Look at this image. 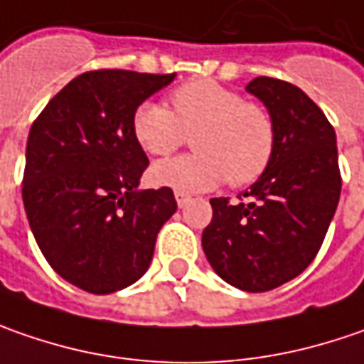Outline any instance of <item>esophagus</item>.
Returning a JSON list of instances; mask_svg holds the SVG:
<instances>
[{"mask_svg": "<svg viewBox=\"0 0 364 364\" xmlns=\"http://www.w3.org/2000/svg\"><path fill=\"white\" fill-rule=\"evenodd\" d=\"M175 199H177V205H179V208H185V205L191 201V198H189L187 193H183V191H175Z\"/></svg>", "mask_w": 364, "mask_h": 364, "instance_id": "1", "label": "esophagus"}]
</instances>
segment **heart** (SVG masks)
<instances>
[{"label":"heart","mask_w":364,"mask_h":364,"mask_svg":"<svg viewBox=\"0 0 364 364\" xmlns=\"http://www.w3.org/2000/svg\"><path fill=\"white\" fill-rule=\"evenodd\" d=\"M171 105L142 102L132 114V134L152 156H166L193 134L198 152L156 163L154 185L177 191H208L226 179L240 187L257 181L275 152V124L259 103L215 83L196 79L171 93Z\"/></svg>","instance_id":"b5f03b06"}]
</instances>
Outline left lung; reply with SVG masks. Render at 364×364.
I'll use <instances>...</instances> for the list:
<instances>
[{
  "mask_svg": "<svg viewBox=\"0 0 364 364\" xmlns=\"http://www.w3.org/2000/svg\"><path fill=\"white\" fill-rule=\"evenodd\" d=\"M275 124V152L245 191L248 201L213 198L201 246L212 269L242 291H271L304 273L324 242L340 199L336 132L299 87L273 77L252 79Z\"/></svg>",
  "mask_w": 364,
  "mask_h": 364,
  "instance_id": "1",
  "label": "left lung"
}]
</instances>
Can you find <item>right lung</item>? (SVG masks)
<instances>
[{"label":"right lung","instance_id":"right-lung-1","mask_svg":"<svg viewBox=\"0 0 364 364\" xmlns=\"http://www.w3.org/2000/svg\"><path fill=\"white\" fill-rule=\"evenodd\" d=\"M173 79L175 73H83L30 128L26 215L48 264L83 291L105 295L136 283L177 210L168 187L138 189L149 159L132 134L136 107Z\"/></svg>","mask_w":364,"mask_h":364}]
</instances>
